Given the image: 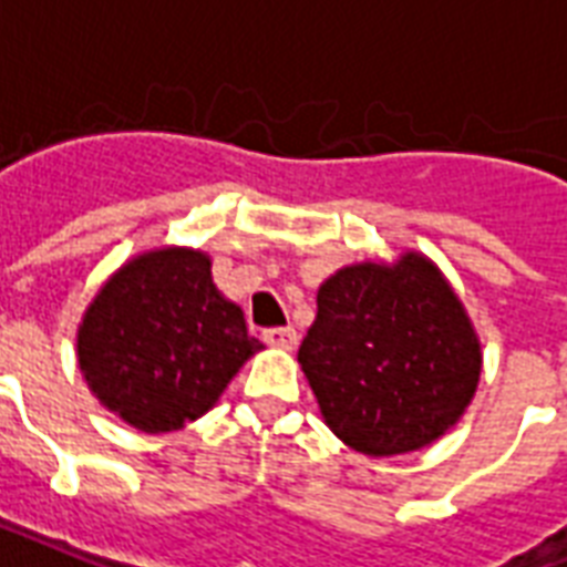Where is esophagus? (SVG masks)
Wrapping results in <instances>:
<instances>
[{
	"mask_svg": "<svg viewBox=\"0 0 567 567\" xmlns=\"http://www.w3.org/2000/svg\"><path fill=\"white\" fill-rule=\"evenodd\" d=\"M265 341L270 348H279V351H291L297 344V330L293 327H274V330L265 332Z\"/></svg>",
	"mask_w": 567,
	"mask_h": 567,
	"instance_id": "esophagus-1",
	"label": "esophagus"
}]
</instances>
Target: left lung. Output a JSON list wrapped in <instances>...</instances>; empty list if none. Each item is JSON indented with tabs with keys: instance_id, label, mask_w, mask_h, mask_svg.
Here are the masks:
<instances>
[{
	"instance_id": "left-lung-1",
	"label": "left lung",
	"mask_w": 567,
	"mask_h": 567,
	"mask_svg": "<svg viewBox=\"0 0 567 567\" xmlns=\"http://www.w3.org/2000/svg\"><path fill=\"white\" fill-rule=\"evenodd\" d=\"M297 360L332 434L371 457L443 437L482 374L464 306L419 252L330 276Z\"/></svg>"
}]
</instances>
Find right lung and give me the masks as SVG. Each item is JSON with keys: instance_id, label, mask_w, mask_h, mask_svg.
Returning <instances> with one entry per match:
<instances>
[{"instance_id": "1", "label": "right lung", "mask_w": 567, "mask_h": 567, "mask_svg": "<svg viewBox=\"0 0 567 567\" xmlns=\"http://www.w3.org/2000/svg\"><path fill=\"white\" fill-rule=\"evenodd\" d=\"M261 341L216 291L210 258L154 249L103 285L76 332V357L103 408L145 434L178 431L214 408Z\"/></svg>"}]
</instances>
